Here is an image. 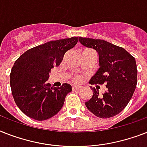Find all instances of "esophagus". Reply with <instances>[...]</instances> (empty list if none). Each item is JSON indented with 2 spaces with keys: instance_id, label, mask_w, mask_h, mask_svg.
Wrapping results in <instances>:
<instances>
[{
  "instance_id": "esophagus-1",
  "label": "esophagus",
  "mask_w": 147,
  "mask_h": 147,
  "mask_svg": "<svg viewBox=\"0 0 147 147\" xmlns=\"http://www.w3.org/2000/svg\"><path fill=\"white\" fill-rule=\"evenodd\" d=\"M81 88L82 87H80V86H76V85H74L72 86V90H78L81 89Z\"/></svg>"
}]
</instances>
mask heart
<instances>
[{"mask_svg":"<svg viewBox=\"0 0 147 147\" xmlns=\"http://www.w3.org/2000/svg\"><path fill=\"white\" fill-rule=\"evenodd\" d=\"M86 50H89V49H86ZM82 80V78L79 76H76L72 78V81L76 82V83H78V82H81Z\"/></svg>","mask_w":147,"mask_h":147,"instance_id":"heart-1","label":"heart"}]
</instances>
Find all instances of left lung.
I'll use <instances>...</instances> for the list:
<instances>
[{
    "label": "left lung",
    "instance_id": "1",
    "mask_svg": "<svg viewBox=\"0 0 147 147\" xmlns=\"http://www.w3.org/2000/svg\"><path fill=\"white\" fill-rule=\"evenodd\" d=\"M84 47L96 50L100 68L90 80V84H106L102 94L95 88L92 97L85 102L96 116L107 119L120 113L131 100L138 82V69L134 57L121 47L100 39L78 37Z\"/></svg>",
    "mask_w": 147,
    "mask_h": 147
}]
</instances>
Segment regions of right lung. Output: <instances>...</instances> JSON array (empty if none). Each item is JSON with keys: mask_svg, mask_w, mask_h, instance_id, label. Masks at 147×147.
I'll return each instance as SVG.
<instances>
[{"mask_svg": "<svg viewBox=\"0 0 147 147\" xmlns=\"http://www.w3.org/2000/svg\"><path fill=\"white\" fill-rule=\"evenodd\" d=\"M78 40V37L51 40L29 49L16 60L9 76L10 88L16 104L27 116L44 121L61 109L71 86L64 83L53 88L47 82L49 73Z\"/></svg>", "mask_w": 147, "mask_h": 147, "instance_id": "1", "label": "right lung"}]
</instances>
